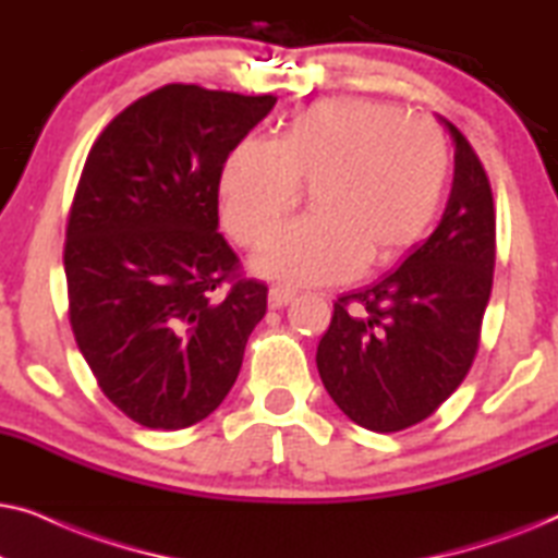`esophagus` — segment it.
<instances>
[{
  "label": "esophagus",
  "mask_w": 558,
  "mask_h": 558,
  "mask_svg": "<svg viewBox=\"0 0 558 558\" xmlns=\"http://www.w3.org/2000/svg\"><path fill=\"white\" fill-rule=\"evenodd\" d=\"M294 296H296L294 289H289V287H271V289H269V307H271V310L287 307V304L292 302Z\"/></svg>",
  "instance_id": "1"
}]
</instances>
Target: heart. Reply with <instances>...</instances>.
<instances>
[{
    "label": "heart",
    "instance_id": "1",
    "mask_svg": "<svg viewBox=\"0 0 558 558\" xmlns=\"http://www.w3.org/2000/svg\"><path fill=\"white\" fill-rule=\"evenodd\" d=\"M452 155L441 129L373 98H325L294 113L274 144L243 140L223 165V223L262 246L311 185L313 209L256 256L294 284L342 281L409 251L437 218Z\"/></svg>",
    "mask_w": 558,
    "mask_h": 558
}]
</instances>
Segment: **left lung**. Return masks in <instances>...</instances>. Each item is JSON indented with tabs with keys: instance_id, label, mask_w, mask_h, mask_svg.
<instances>
[{
	"instance_id": "obj_1",
	"label": "left lung",
	"mask_w": 558,
	"mask_h": 558,
	"mask_svg": "<svg viewBox=\"0 0 558 558\" xmlns=\"http://www.w3.org/2000/svg\"><path fill=\"white\" fill-rule=\"evenodd\" d=\"M454 144V180L429 239L403 264L335 302L317 345L319 378L342 414L371 432L432 416L475 361L495 269L493 190L475 149L437 117Z\"/></svg>"
}]
</instances>
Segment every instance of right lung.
<instances>
[{
	"mask_svg": "<svg viewBox=\"0 0 558 558\" xmlns=\"http://www.w3.org/2000/svg\"><path fill=\"white\" fill-rule=\"evenodd\" d=\"M274 104L170 83L126 106L83 165L63 256L71 327L101 391L149 429L213 414L266 315L269 289L235 274L218 233V187Z\"/></svg>",
	"mask_w": 558,
	"mask_h": 558,
	"instance_id": "add662e5",
	"label": "right lung"
}]
</instances>
